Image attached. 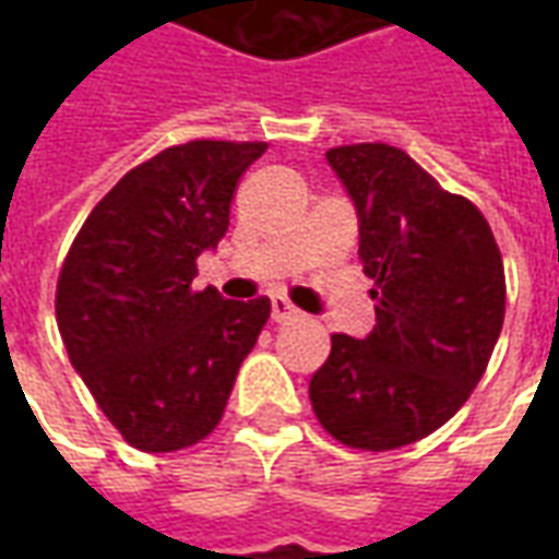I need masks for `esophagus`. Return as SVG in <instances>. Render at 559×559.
<instances>
[{
	"instance_id": "esophagus-1",
	"label": "esophagus",
	"mask_w": 559,
	"mask_h": 559,
	"mask_svg": "<svg viewBox=\"0 0 559 559\" xmlns=\"http://www.w3.org/2000/svg\"><path fill=\"white\" fill-rule=\"evenodd\" d=\"M296 314H299V308H296L290 299L272 296V320H275V323H287V320H293Z\"/></svg>"
}]
</instances>
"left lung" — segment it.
Segmentation results:
<instances>
[{
    "label": "left lung",
    "mask_w": 559,
    "mask_h": 559,
    "mask_svg": "<svg viewBox=\"0 0 559 559\" xmlns=\"http://www.w3.org/2000/svg\"><path fill=\"white\" fill-rule=\"evenodd\" d=\"M326 158L359 212L377 326L362 341L335 332L308 395L338 443L389 452L452 419L485 374L503 329V257L479 209L407 152L353 143Z\"/></svg>",
    "instance_id": "obj_1"
}]
</instances>
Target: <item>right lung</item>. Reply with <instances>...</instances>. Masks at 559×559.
I'll return each mask as SVG.
<instances>
[{"mask_svg": "<svg viewBox=\"0 0 559 559\" xmlns=\"http://www.w3.org/2000/svg\"><path fill=\"white\" fill-rule=\"evenodd\" d=\"M266 143L191 140L128 170L68 248L56 323L92 399L126 443L176 452L224 416L266 296L194 290L197 257L230 227V200Z\"/></svg>", "mask_w": 559, "mask_h": 559, "instance_id": "obj_1", "label": "right lung"}]
</instances>
